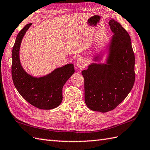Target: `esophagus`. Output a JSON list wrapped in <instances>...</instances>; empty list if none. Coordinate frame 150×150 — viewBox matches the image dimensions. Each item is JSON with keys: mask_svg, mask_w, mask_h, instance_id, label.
Wrapping results in <instances>:
<instances>
[{"mask_svg": "<svg viewBox=\"0 0 150 150\" xmlns=\"http://www.w3.org/2000/svg\"><path fill=\"white\" fill-rule=\"evenodd\" d=\"M86 60L83 58V57H80L78 59L76 62V66L78 67V69L79 70H83L86 67Z\"/></svg>", "mask_w": 150, "mask_h": 150, "instance_id": "esophagus-1", "label": "esophagus"}]
</instances>
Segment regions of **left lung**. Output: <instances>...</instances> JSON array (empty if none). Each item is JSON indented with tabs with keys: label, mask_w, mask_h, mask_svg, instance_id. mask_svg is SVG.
<instances>
[{
	"label": "left lung",
	"mask_w": 150,
	"mask_h": 150,
	"mask_svg": "<svg viewBox=\"0 0 150 150\" xmlns=\"http://www.w3.org/2000/svg\"><path fill=\"white\" fill-rule=\"evenodd\" d=\"M114 33L105 64H91L82 71L84 100L91 110H114L126 98L135 81V57L129 35L120 23L109 21Z\"/></svg>",
	"instance_id": "obj_1"
}]
</instances>
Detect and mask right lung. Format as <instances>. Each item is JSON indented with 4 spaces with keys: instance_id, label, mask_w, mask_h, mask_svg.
<instances>
[{
    "instance_id": "1",
    "label": "right lung",
    "mask_w": 150,
    "mask_h": 150,
    "mask_svg": "<svg viewBox=\"0 0 150 150\" xmlns=\"http://www.w3.org/2000/svg\"><path fill=\"white\" fill-rule=\"evenodd\" d=\"M31 25H26L16 37L12 51V78L19 93L28 103L40 109L50 110L61 103L62 88L74 74V65L67 64L42 78H35L27 74L20 63L19 48L24 35Z\"/></svg>"
}]
</instances>
